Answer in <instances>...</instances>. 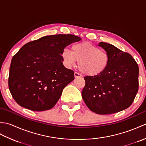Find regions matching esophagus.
<instances>
[{"label": "esophagus", "instance_id": "obj_1", "mask_svg": "<svg viewBox=\"0 0 146 146\" xmlns=\"http://www.w3.org/2000/svg\"><path fill=\"white\" fill-rule=\"evenodd\" d=\"M74 76H75V78H80V77H82V75L77 72H75V73H74Z\"/></svg>", "mask_w": 146, "mask_h": 146}]
</instances>
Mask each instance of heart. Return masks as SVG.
<instances>
[{
  "label": "heart",
  "mask_w": 146,
  "mask_h": 146,
  "mask_svg": "<svg viewBox=\"0 0 146 146\" xmlns=\"http://www.w3.org/2000/svg\"><path fill=\"white\" fill-rule=\"evenodd\" d=\"M61 57L64 66L68 68L72 67L78 61L79 70L90 76L100 75L107 69L110 62L107 52L88 42L73 44L71 51L64 49Z\"/></svg>",
  "instance_id": "heart-1"
}]
</instances>
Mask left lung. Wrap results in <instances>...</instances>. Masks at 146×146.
Instances as JSON below:
<instances>
[{
  "label": "left lung",
  "mask_w": 146,
  "mask_h": 146,
  "mask_svg": "<svg viewBox=\"0 0 146 146\" xmlns=\"http://www.w3.org/2000/svg\"><path fill=\"white\" fill-rule=\"evenodd\" d=\"M98 46L109 55V64L100 75L84 77L82 98L96 113L119 112L131 106L138 92V64L129 53L112 44L101 42Z\"/></svg>",
  "instance_id": "1"
}]
</instances>
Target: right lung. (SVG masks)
Segmentation results:
<instances>
[{
    "label": "right lung",
    "instance_id": "add662e5",
    "mask_svg": "<svg viewBox=\"0 0 146 146\" xmlns=\"http://www.w3.org/2000/svg\"><path fill=\"white\" fill-rule=\"evenodd\" d=\"M80 39L72 35L44 36L27 42L12 57L9 88L20 106L38 111L54 106L75 79L74 71L63 66L61 52Z\"/></svg>",
    "mask_w": 146,
    "mask_h": 146
}]
</instances>
